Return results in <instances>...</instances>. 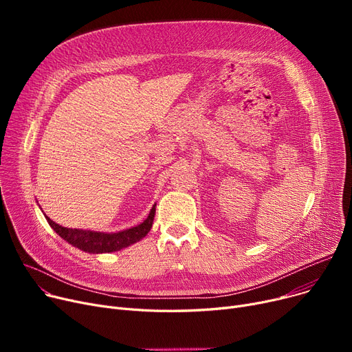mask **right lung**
I'll return each mask as SVG.
<instances>
[{
    "instance_id": "obj_1",
    "label": "right lung",
    "mask_w": 352,
    "mask_h": 352,
    "mask_svg": "<svg viewBox=\"0 0 352 352\" xmlns=\"http://www.w3.org/2000/svg\"><path fill=\"white\" fill-rule=\"evenodd\" d=\"M154 215H155V206H153L150 214H148V217L140 226L120 231V232H114V234L78 230V228H67V227H61L57 223H54V221L47 215L45 218L48 221V224L51 226V228L72 247L89 254H102V252H116L125 247L135 244L137 241H141V239L150 232L153 227Z\"/></svg>"
}]
</instances>
